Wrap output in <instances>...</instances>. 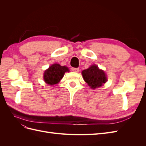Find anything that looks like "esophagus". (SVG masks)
Returning a JSON list of instances; mask_svg holds the SVG:
<instances>
[{
    "mask_svg": "<svg viewBox=\"0 0 146 146\" xmlns=\"http://www.w3.org/2000/svg\"><path fill=\"white\" fill-rule=\"evenodd\" d=\"M72 70H73L74 72H79V68H72Z\"/></svg>",
    "mask_w": 146,
    "mask_h": 146,
    "instance_id": "obj_1",
    "label": "esophagus"
}]
</instances>
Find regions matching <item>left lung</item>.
<instances>
[{
    "label": "left lung",
    "mask_w": 146,
    "mask_h": 146,
    "mask_svg": "<svg viewBox=\"0 0 146 146\" xmlns=\"http://www.w3.org/2000/svg\"><path fill=\"white\" fill-rule=\"evenodd\" d=\"M82 74L84 80L92 89L100 87L107 80L105 72L95 64L87 69L83 70Z\"/></svg>",
    "instance_id": "8db88e82"
}]
</instances>
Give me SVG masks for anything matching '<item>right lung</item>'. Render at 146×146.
Instances as JSON below:
<instances>
[{
    "instance_id": "right-lung-1",
    "label": "right lung",
    "mask_w": 146,
    "mask_h": 146,
    "mask_svg": "<svg viewBox=\"0 0 146 146\" xmlns=\"http://www.w3.org/2000/svg\"><path fill=\"white\" fill-rule=\"evenodd\" d=\"M69 71V69L66 66H61L59 64H54L44 72V79L46 83L54 85L60 81L66 72Z\"/></svg>"
}]
</instances>
